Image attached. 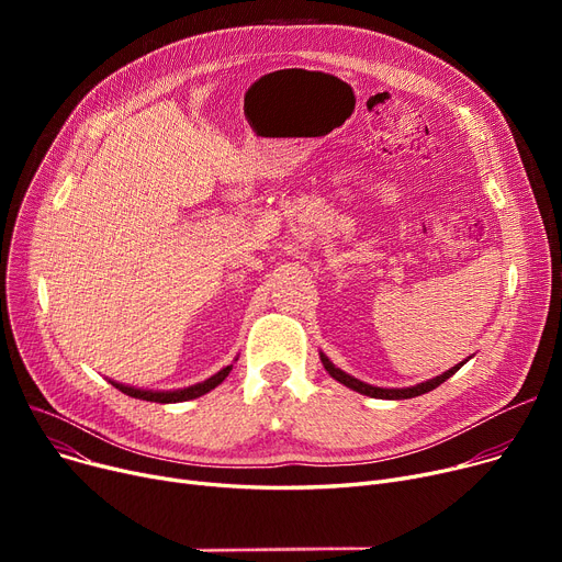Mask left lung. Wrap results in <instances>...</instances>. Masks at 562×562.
<instances>
[{
	"label": "left lung",
	"instance_id": "8db88e82",
	"mask_svg": "<svg viewBox=\"0 0 562 562\" xmlns=\"http://www.w3.org/2000/svg\"><path fill=\"white\" fill-rule=\"evenodd\" d=\"M321 356V362H323V367H326V371L337 380V382H341V385H346L348 390H352V392H358V394H364V396H371V398H385V401H401V398H415V396H422V394H426V392H432L435 387H439L441 382H447L462 364H467L469 362V358L464 360V362H460V364H456V367H451L449 371H445L441 375H435V378H430V380H426V382H419V385H415V387H401V390H387V387H375V385H369V382H362V380H358V378H352V375H348L346 371H341L339 367H335L333 362H330V358L326 356V352H318Z\"/></svg>",
	"mask_w": 562,
	"mask_h": 562
}]
</instances>
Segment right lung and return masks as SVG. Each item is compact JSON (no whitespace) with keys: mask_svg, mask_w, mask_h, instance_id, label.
Returning <instances> with one entry per match:
<instances>
[{"mask_svg":"<svg viewBox=\"0 0 562 562\" xmlns=\"http://www.w3.org/2000/svg\"><path fill=\"white\" fill-rule=\"evenodd\" d=\"M232 371V364L229 367H223L218 373H214L212 378H206L202 382H195V385L191 387H184V390H170V392H161V390H140V387H132V385H123V382H115V380H109L111 385L115 390H121L123 394L132 396V398H140V401H150V403H182V401H191V398H198L206 392H212L214 387H218L221 382L229 375Z\"/></svg>","mask_w":562,"mask_h":562,"instance_id":"obj_1","label":"right lung"}]
</instances>
